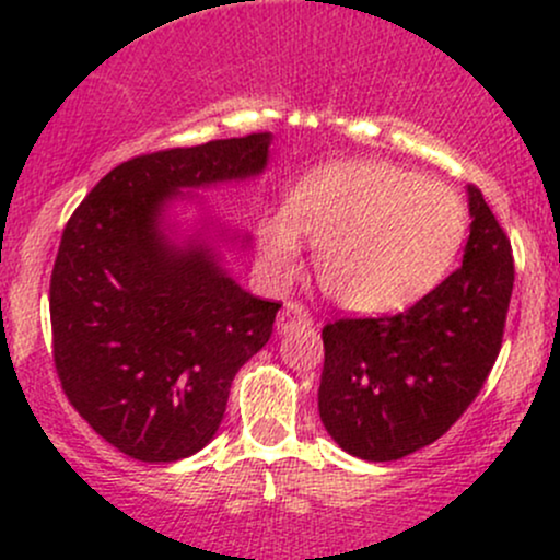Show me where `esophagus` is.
<instances>
[{"instance_id":"esophagus-1","label":"esophagus","mask_w":560,"mask_h":560,"mask_svg":"<svg viewBox=\"0 0 560 560\" xmlns=\"http://www.w3.org/2000/svg\"><path fill=\"white\" fill-rule=\"evenodd\" d=\"M279 331H292V329H305V326H313V316L307 313V307L302 302H287L284 311L279 313V320H276Z\"/></svg>"}]
</instances>
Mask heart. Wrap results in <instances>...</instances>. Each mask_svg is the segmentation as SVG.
Instances as JSON below:
<instances>
[{
  "label": "heart",
  "mask_w": 560,
  "mask_h": 560,
  "mask_svg": "<svg viewBox=\"0 0 560 560\" xmlns=\"http://www.w3.org/2000/svg\"><path fill=\"white\" fill-rule=\"evenodd\" d=\"M466 210L453 189L389 163H345L300 184L287 215L260 231V255L276 279L300 266V236L316 244L324 294L352 313L410 305L458 253Z\"/></svg>",
  "instance_id": "obj_1"
}]
</instances>
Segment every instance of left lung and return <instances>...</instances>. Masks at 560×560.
Wrapping results in <instances>:
<instances>
[{
    "label": "left lung",
    "instance_id": "8db88e82",
    "mask_svg": "<svg viewBox=\"0 0 560 560\" xmlns=\"http://www.w3.org/2000/svg\"><path fill=\"white\" fill-rule=\"evenodd\" d=\"M464 266L397 316L326 324L318 413L345 453L397 460L464 416L498 361L513 292L511 240L477 186Z\"/></svg>",
    "mask_w": 560,
    "mask_h": 560
}]
</instances>
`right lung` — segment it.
Segmentation results:
<instances>
[{"label": "right lung", "instance_id": "obj_1", "mask_svg": "<svg viewBox=\"0 0 560 560\" xmlns=\"http://www.w3.org/2000/svg\"><path fill=\"white\" fill-rule=\"evenodd\" d=\"M271 133L147 152L120 163L70 215L49 281L62 392L128 458L171 464L213 440L229 389L271 339L281 302L253 298L202 242H171L182 189L266 171Z\"/></svg>", "mask_w": 560, "mask_h": 560}]
</instances>
